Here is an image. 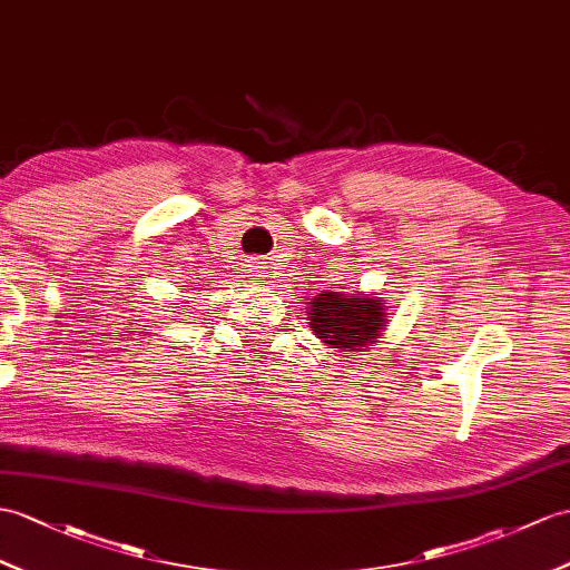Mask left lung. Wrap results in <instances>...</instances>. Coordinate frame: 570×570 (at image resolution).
Returning a JSON list of instances; mask_svg holds the SVG:
<instances>
[{"label":"left lung","instance_id":"left-lung-1","mask_svg":"<svg viewBox=\"0 0 570 570\" xmlns=\"http://www.w3.org/2000/svg\"><path fill=\"white\" fill-rule=\"evenodd\" d=\"M309 328L316 338L328 343L331 348L363 351L367 343L380 336L384 326L382 299L377 297H345L338 293L316 295L309 302Z\"/></svg>","mask_w":570,"mask_h":570}]
</instances>
